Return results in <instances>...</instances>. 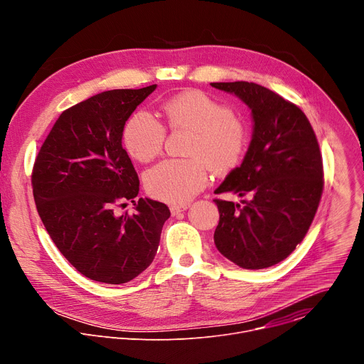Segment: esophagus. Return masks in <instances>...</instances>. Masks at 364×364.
Masks as SVG:
<instances>
[{
	"mask_svg": "<svg viewBox=\"0 0 364 364\" xmlns=\"http://www.w3.org/2000/svg\"><path fill=\"white\" fill-rule=\"evenodd\" d=\"M187 209H188L187 204H183V205H171V207H170V210H171V215H173V216H177V215L186 212Z\"/></svg>",
	"mask_w": 364,
	"mask_h": 364,
	"instance_id": "1",
	"label": "esophagus"
}]
</instances>
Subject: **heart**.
<instances>
[{
	"label": "heart",
	"instance_id": "1",
	"mask_svg": "<svg viewBox=\"0 0 364 364\" xmlns=\"http://www.w3.org/2000/svg\"><path fill=\"white\" fill-rule=\"evenodd\" d=\"M170 128L188 129L193 136L187 160H166L145 173L144 183L154 198L184 204L209 181V170L226 174L235 170L246 152L247 131L228 107L201 90L178 93L163 103ZM164 127L149 112L134 114L124 129V144L141 163L154 160L163 151Z\"/></svg>",
	"mask_w": 364,
	"mask_h": 364
}]
</instances>
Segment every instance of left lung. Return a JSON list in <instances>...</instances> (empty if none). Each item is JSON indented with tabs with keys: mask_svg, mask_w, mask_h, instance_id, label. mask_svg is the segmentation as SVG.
Instances as JSON below:
<instances>
[{
	"mask_svg": "<svg viewBox=\"0 0 364 364\" xmlns=\"http://www.w3.org/2000/svg\"><path fill=\"white\" fill-rule=\"evenodd\" d=\"M250 109L252 139L239 167L215 193L249 196L219 200L215 245L243 269H264L294 252L306 235L323 194V159L304 112L278 93L249 82H216Z\"/></svg>",
	"mask_w": 364,
	"mask_h": 364,
	"instance_id": "1",
	"label": "left lung"
}]
</instances>
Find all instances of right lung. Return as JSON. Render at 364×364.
<instances>
[{
    "label": "right lung",
    "instance_id": "1",
    "mask_svg": "<svg viewBox=\"0 0 364 364\" xmlns=\"http://www.w3.org/2000/svg\"><path fill=\"white\" fill-rule=\"evenodd\" d=\"M155 87L107 90L66 109L34 163L41 222L62 255L92 281L118 285L142 274L170 218L164 203L135 201L139 180L122 148L125 122ZM128 199L136 213L117 217L113 209Z\"/></svg>",
    "mask_w": 364,
    "mask_h": 364
}]
</instances>
